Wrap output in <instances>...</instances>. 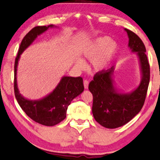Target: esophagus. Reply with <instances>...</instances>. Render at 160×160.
Segmentation results:
<instances>
[{"label": "esophagus", "instance_id": "obj_1", "mask_svg": "<svg viewBox=\"0 0 160 160\" xmlns=\"http://www.w3.org/2000/svg\"><path fill=\"white\" fill-rule=\"evenodd\" d=\"M88 85H89V82L88 80H84V88L85 89H88Z\"/></svg>", "mask_w": 160, "mask_h": 160}]
</instances>
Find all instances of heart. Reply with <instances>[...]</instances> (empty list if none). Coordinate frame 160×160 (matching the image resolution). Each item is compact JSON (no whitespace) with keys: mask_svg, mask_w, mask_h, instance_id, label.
<instances>
[{"mask_svg":"<svg viewBox=\"0 0 160 160\" xmlns=\"http://www.w3.org/2000/svg\"><path fill=\"white\" fill-rule=\"evenodd\" d=\"M119 50L118 44L110 40L107 36L98 37L87 44L82 49V54L85 59L92 61L94 72L102 73L111 67ZM76 65L82 70L85 63L82 59L76 60Z\"/></svg>","mask_w":160,"mask_h":160,"instance_id":"obj_1","label":"heart"}]
</instances>
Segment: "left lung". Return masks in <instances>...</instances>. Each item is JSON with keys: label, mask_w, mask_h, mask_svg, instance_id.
Returning a JSON list of instances; mask_svg holds the SVG:
<instances>
[{"label": "left lung", "mask_w": 160, "mask_h": 160, "mask_svg": "<svg viewBox=\"0 0 160 160\" xmlns=\"http://www.w3.org/2000/svg\"><path fill=\"white\" fill-rule=\"evenodd\" d=\"M128 35V47L138 57L141 80L130 92L117 88L114 80L115 67L97 73L89 84L93 95L92 112L98 122L106 128L115 129L129 122L141 110L145 100L150 71L146 48L142 40L131 30L124 29Z\"/></svg>", "instance_id": "obj_1"}]
</instances>
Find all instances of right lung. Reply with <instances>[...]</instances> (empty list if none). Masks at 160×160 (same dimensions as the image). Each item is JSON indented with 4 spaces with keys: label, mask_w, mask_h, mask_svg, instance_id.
<instances>
[{
    "label": "right lung",
    "mask_w": 160,
    "mask_h": 160,
    "mask_svg": "<svg viewBox=\"0 0 160 160\" xmlns=\"http://www.w3.org/2000/svg\"><path fill=\"white\" fill-rule=\"evenodd\" d=\"M58 28L54 25L37 26L32 28L22 39L14 66L15 96L25 114L36 122L45 126H54L66 118L68 107L72 100L84 91L82 78L63 76L55 89L39 100H29L21 93L17 82V70L21 55L32 44L38 36L49 28Z\"/></svg>",
    "instance_id": "add662e5"
}]
</instances>
